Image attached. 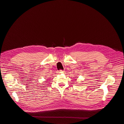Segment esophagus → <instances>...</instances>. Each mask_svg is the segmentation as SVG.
I'll use <instances>...</instances> for the list:
<instances>
[{
  "mask_svg": "<svg viewBox=\"0 0 124 124\" xmlns=\"http://www.w3.org/2000/svg\"><path fill=\"white\" fill-rule=\"evenodd\" d=\"M62 71L61 70H60V71H59L58 73L60 74V73H62Z\"/></svg>",
  "mask_w": 124,
  "mask_h": 124,
  "instance_id": "1",
  "label": "esophagus"
}]
</instances>
